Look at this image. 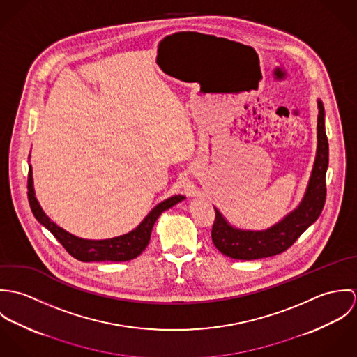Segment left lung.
Listing matches in <instances>:
<instances>
[{
    "instance_id": "1",
    "label": "left lung",
    "mask_w": 357,
    "mask_h": 357,
    "mask_svg": "<svg viewBox=\"0 0 357 357\" xmlns=\"http://www.w3.org/2000/svg\"><path fill=\"white\" fill-rule=\"evenodd\" d=\"M328 166V142L324 129V107L319 102L317 151L301 204L279 224L266 231H242L232 228L217 208L211 228V241L218 252L235 259H258L286 252L320 215L326 202V172Z\"/></svg>"
}]
</instances>
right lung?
<instances>
[{"instance_id": "obj_1", "label": "right lung", "mask_w": 357, "mask_h": 357, "mask_svg": "<svg viewBox=\"0 0 357 357\" xmlns=\"http://www.w3.org/2000/svg\"><path fill=\"white\" fill-rule=\"evenodd\" d=\"M27 197L29 204L31 207V211L34 217L52 232V235L60 242V245L66 249V252L74 258L91 262V261H129L142 255L143 250L147 248L153 224L156 218L160 215L162 211L167 210L169 207L174 206L184 199L181 195L172 197L162 204L155 206L150 214L142 221V224L133 229L132 232L112 238L105 241H88L77 238L68 232H66L63 228L57 227L54 222L45 215L41 206L37 202L34 197V188H33V177H31V166H29V180H27Z\"/></svg>"}]
</instances>
